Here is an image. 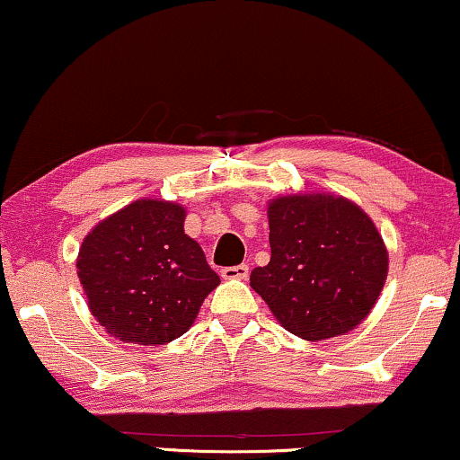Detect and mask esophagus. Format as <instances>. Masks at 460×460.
<instances>
[{
  "label": "esophagus",
  "instance_id": "obj_1",
  "mask_svg": "<svg viewBox=\"0 0 460 460\" xmlns=\"http://www.w3.org/2000/svg\"><path fill=\"white\" fill-rule=\"evenodd\" d=\"M220 276L225 278V280H246L248 278V265H234V267H225L223 271H220Z\"/></svg>",
  "mask_w": 460,
  "mask_h": 460
}]
</instances>
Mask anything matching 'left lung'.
Instances as JSON below:
<instances>
[{
	"mask_svg": "<svg viewBox=\"0 0 460 460\" xmlns=\"http://www.w3.org/2000/svg\"><path fill=\"white\" fill-rule=\"evenodd\" d=\"M271 259L252 287L293 335L327 340L360 324L385 287L388 254L371 218L344 197L270 203Z\"/></svg>",
	"mask_w": 460,
	"mask_h": 460,
	"instance_id": "left-lung-1",
	"label": "left lung"
}]
</instances>
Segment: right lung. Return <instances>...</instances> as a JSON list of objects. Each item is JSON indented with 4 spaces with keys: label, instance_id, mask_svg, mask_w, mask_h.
Masks as SVG:
<instances>
[{
    "label": "right lung",
    "instance_id": "add662e5",
    "mask_svg": "<svg viewBox=\"0 0 460 460\" xmlns=\"http://www.w3.org/2000/svg\"><path fill=\"white\" fill-rule=\"evenodd\" d=\"M75 265L93 316L125 344H167L187 333L220 284L184 234V208L155 199L133 201L97 225Z\"/></svg>",
    "mask_w": 460,
    "mask_h": 460
}]
</instances>
